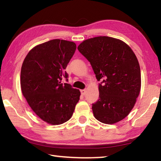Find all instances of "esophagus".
I'll list each match as a JSON object with an SVG mask.
<instances>
[{"mask_svg": "<svg viewBox=\"0 0 161 161\" xmlns=\"http://www.w3.org/2000/svg\"><path fill=\"white\" fill-rule=\"evenodd\" d=\"M86 89H81V94H82V95H84L86 94Z\"/></svg>", "mask_w": 161, "mask_h": 161, "instance_id": "1", "label": "esophagus"}]
</instances>
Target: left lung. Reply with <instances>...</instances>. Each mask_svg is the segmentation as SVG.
<instances>
[{
	"instance_id": "8db88e82",
	"label": "left lung",
	"mask_w": 161,
	"mask_h": 161,
	"mask_svg": "<svg viewBox=\"0 0 161 161\" xmlns=\"http://www.w3.org/2000/svg\"><path fill=\"white\" fill-rule=\"evenodd\" d=\"M78 50L92 65L99 85V99L92 104L94 116L113 124L129 115L141 86V69L129 45L116 38L99 36L84 40Z\"/></svg>"
}]
</instances>
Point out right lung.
I'll return each mask as SVG.
<instances>
[{"instance_id":"1","label":"right lung","mask_w":161,"mask_h":161,"mask_svg":"<svg viewBox=\"0 0 161 161\" xmlns=\"http://www.w3.org/2000/svg\"><path fill=\"white\" fill-rule=\"evenodd\" d=\"M75 42L54 39L35 46L23 62L22 93L32 110L49 124L59 125L69 120L80 100V92L69 84L65 72L76 50Z\"/></svg>"}]
</instances>
